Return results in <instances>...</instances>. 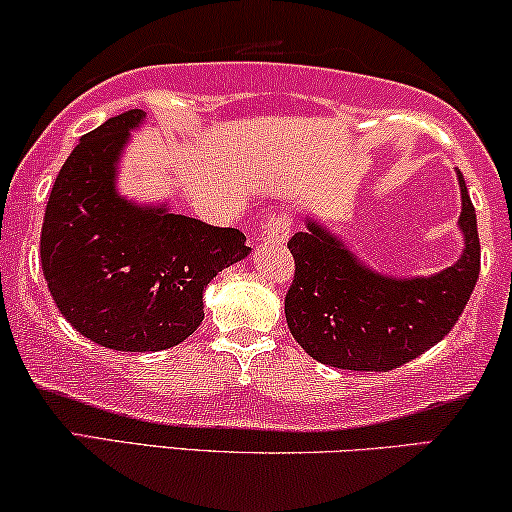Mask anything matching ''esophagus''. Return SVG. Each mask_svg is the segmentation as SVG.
<instances>
[{
  "label": "esophagus",
  "mask_w": 512,
  "mask_h": 512,
  "mask_svg": "<svg viewBox=\"0 0 512 512\" xmlns=\"http://www.w3.org/2000/svg\"><path fill=\"white\" fill-rule=\"evenodd\" d=\"M291 235V219L289 214L284 212H277L272 214L268 223H265V230H263V240L265 242H275V244H284L289 240Z\"/></svg>",
  "instance_id": "obj_1"
}]
</instances>
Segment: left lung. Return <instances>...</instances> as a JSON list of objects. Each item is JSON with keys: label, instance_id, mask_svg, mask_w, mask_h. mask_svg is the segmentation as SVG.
<instances>
[{"label": "left lung", "instance_id": "1", "mask_svg": "<svg viewBox=\"0 0 512 512\" xmlns=\"http://www.w3.org/2000/svg\"><path fill=\"white\" fill-rule=\"evenodd\" d=\"M457 179L464 251L431 277H394L368 268L312 216L303 233L291 237L296 277L284 300L286 324L312 359L342 370L387 373L452 331L480 275L478 219L459 170Z\"/></svg>", "mask_w": 512, "mask_h": 512}]
</instances>
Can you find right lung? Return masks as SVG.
<instances>
[{
	"mask_svg": "<svg viewBox=\"0 0 512 512\" xmlns=\"http://www.w3.org/2000/svg\"><path fill=\"white\" fill-rule=\"evenodd\" d=\"M146 111L83 135L62 165L41 226V268L62 317L116 352H160L198 331L202 293L249 254L237 228L207 226L118 193V163Z\"/></svg>",
	"mask_w": 512,
	"mask_h": 512,
	"instance_id": "obj_1",
	"label": "right lung"
}]
</instances>
